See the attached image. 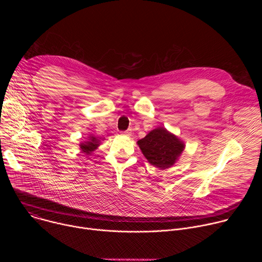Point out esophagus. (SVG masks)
I'll use <instances>...</instances> for the list:
<instances>
[{
  "label": "esophagus",
  "instance_id": "obj_1",
  "mask_svg": "<svg viewBox=\"0 0 262 262\" xmlns=\"http://www.w3.org/2000/svg\"><path fill=\"white\" fill-rule=\"evenodd\" d=\"M121 135H124V136H130L132 135V130L130 129H127L125 132H122Z\"/></svg>",
  "mask_w": 262,
  "mask_h": 262
}]
</instances>
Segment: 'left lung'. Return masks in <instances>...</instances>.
Returning <instances> with one entry per match:
<instances>
[{
	"label": "left lung",
	"mask_w": 262,
	"mask_h": 262,
	"mask_svg": "<svg viewBox=\"0 0 262 262\" xmlns=\"http://www.w3.org/2000/svg\"><path fill=\"white\" fill-rule=\"evenodd\" d=\"M148 163L160 169L172 167L184 150L185 144L165 127H157L137 142Z\"/></svg>",
	"instance_id": "1"
}]
</instances>
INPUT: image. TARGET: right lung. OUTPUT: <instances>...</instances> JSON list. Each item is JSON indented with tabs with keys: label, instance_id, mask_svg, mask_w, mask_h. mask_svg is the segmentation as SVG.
I'll list each match as a JSON object with an SVG mask.
<instances>
[{
	"label": "right lung",
	"instance_id": "right-lung-1",
	"mask_svg": "<svg viewBox=\"0 0 262 262\" xmlns=\"http://www.w3.org/2000/svg\"><path fill=\"white\" fill-rule=\"evenodd\" d=\"M99 145H100V138L95 137L94 135H89V137L87 138V141L80 143V148L83 154L89 156L95 150V149L98 148Z\"/></svg>",
	"mask_w": 262,
	"mask_h": 262
}]
</instances>
